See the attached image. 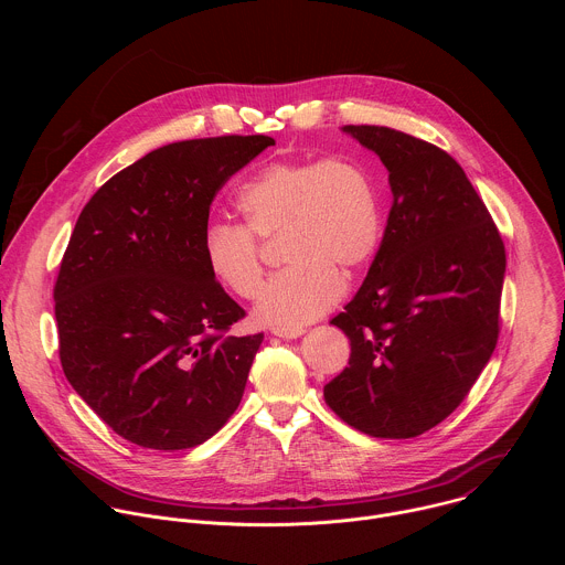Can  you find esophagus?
<instances>
[{
	"mask_svg": "<svg viewBox=\"0 0 565 565\" xmlns=\"http://www.w3.org/2000/svg\"><path fill=\"white\" fill-rule=\"evenodd\" d=\"M273 335L281 340H297L299 335H303V329H273Z\"/></svg>",
	"mask_w": 565,
	"mask_h": 565,
	"instance_id": "obj_1",
	"label": "esophagus"
}]
</instances>
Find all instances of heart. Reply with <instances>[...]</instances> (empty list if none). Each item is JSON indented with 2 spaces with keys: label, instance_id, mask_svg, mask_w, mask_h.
<instances>
[{
  "label": "heart",
  "instance_id": "heart-1",
  "mask_svg": "<svg viewBox=\"0 0 565 565\" xmlns=\"http://www.w3.org/2000/svg\"><path fill=\"white\" fill-rule=\"evenodd\" d=\"M246 225L210 223L203 259L212 279L250 299L264 279L259 238L281 236L290 264L264 288L255 319L273 329H301L342 297L344 279L364 268L382 236L380 194L353 156L275 160L236 194Z\"/></svg>",
  "mask_w": 565,
  "mask_h": 565
}]
</instances>
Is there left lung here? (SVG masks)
<instances>
[{"instance_id":"left-lung-1","label":"left lung","mask_w":565,"mask_h":565,"mask_svg":"<svg viewBox=\"0 0 565 565\" xmlns=\"http://www.w3.org/2000/svg\"><path fill=\"white\" fill-rule=\"evenodd\" d=\"M388 172L393 205L380 250L344 312L349 366L327 405L373 438H414L469 393L499 340L503 238L462 168L405 131L347 125Z\"/></svg>"}]
</instances>
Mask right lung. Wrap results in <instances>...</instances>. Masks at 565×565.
Listing matches in <instances>:
<instances>
[{
    "mask_svg": "<svg viewBox=\"0 0 565 565\" xmlns=\"http://www.w3.org/2000/svg\"><path fill=\"white\" fill-rule=\"evenodd\" d=\"M270 145L218 136L158 147L77 216L53 290L60 362L138 447H196L244 397L264 333L223 338L246 312L212 279L203 234L216 192Z\"/></svg>",
    "mask_w": 565,
    "mask_h": 565,
    "instance_id": "add662e5",
    "label": "right lung"
}]
</instances>
